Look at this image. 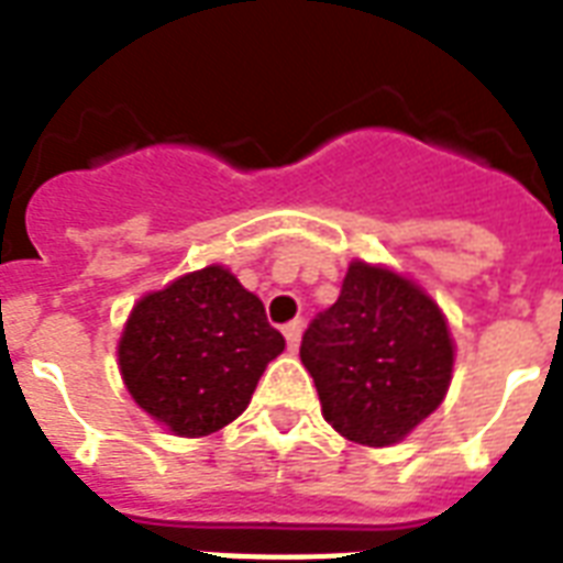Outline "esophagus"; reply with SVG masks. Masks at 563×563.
Masks as SVG:
<instances>
[{"mask_svg":"<svg viewBox=\"0 0 563 563\" xmlns=\"http://www.w3.org/2000/svg\"><path fill=\"white\" fill-rule=\"evenodd\" d=\"M302 329H305L302 320H290L285 325V341H287V346H290V352L299 350V341H302Z\"/></svg>","mask_w":563,"mask_h":563,"instance_id":"obj_1","label":"esophagus"}]
</instances>
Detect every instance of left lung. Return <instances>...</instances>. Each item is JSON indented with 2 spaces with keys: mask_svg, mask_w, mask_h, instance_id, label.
<instances>
[{
  "mask_svg": "<svg viewBox=\"0 0 563 563\" xmlns=\"http://www.w3.org/2000/svg\"><path fill=\"white\" fill-rule=\"evenodd\" d=\"M299 358L331 429L390 446L443 402L455 346L429 294L394 269L352 261L338 302L305 329Z\"/></svg>",
  "mask_w": 563,
  "mask_h": 563,
  "instance_id": "1",
  "label": "left lung"
}]
</instances>
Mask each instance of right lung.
I'll return each mask as SVG.
<instances>
[{
  "label": "right lung",
  "mask_w": 563,
  "mask_h": 563,
  "mask_svg": "<svg viewBox=\"0 0 563 563\" xmlns=\"http://www.w3.org/2000/svg\"><path fill=\"white\" fill-rule=\"evenodd\" d=\"M285 338L220 264L146 294L120 338V373L143 411L178 438L220 431L250 405Z\"/></svg>",
  "instance_id": "1"
}]
</instances>
